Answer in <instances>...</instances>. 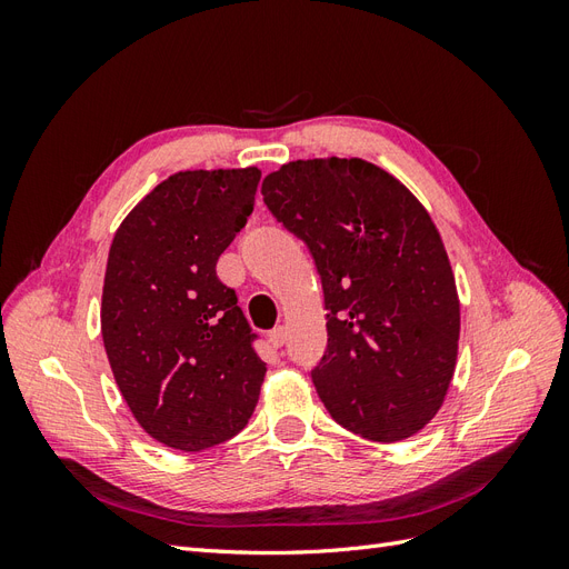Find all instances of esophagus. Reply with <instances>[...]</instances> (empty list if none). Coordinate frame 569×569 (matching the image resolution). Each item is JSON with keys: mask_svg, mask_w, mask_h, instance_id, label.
Masks as SVG:
<instances>
[{"mask_svg": "<svg viewBox=\"0 0 569 569\" xmlns=\"http://www.w3.org/2000/svg\"><path fill=\"white\" fill-rule=\"evenodd\" d=\"M270 343H272V347L274 349H280L282 347V343L287 341V327L284 325H280V327H274V330L270 332Z\"/></svg>", "mask_w": 569, "mask_h": 569, "instance_id": "1", "label": "esophagus"}]
</instances>
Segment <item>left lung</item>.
Returning a JSON list of instances; mask_svg holds the SVG:
<instances>
[{
  "instance_id": "8db88e82",
  "label": "left lung",
  "mask_w": 569,
  "mask_h": 569,
  "mask_svg": "<svg viewBox=\"0 0 569 569\" xmlns=\"http://www.w3.org/2000/svg\"><path fill=\"white\" fill-rule=\"evenodd\" d=\"M263 201L311 249L322 280L327 351L311 372L330 416L393 443L432 420L449 393L460 299L425 206L363 159L289 161Z\"/></svg>"
}]
</instances>
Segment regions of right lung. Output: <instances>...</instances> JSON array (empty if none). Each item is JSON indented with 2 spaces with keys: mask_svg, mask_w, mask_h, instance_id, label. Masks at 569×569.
<instances>
[{
  "mask_svg": "<svg viewBox=\"0 0 569 569\" xmlns=\"http://www.w3.org/2000/svg\"><path fill=\"white\" fill-rule=\"evenodd\" d=\"M261 170H180L120 222L101 291V339L123 399L144 432L203 451L242 432L266 363L220 253L253 211Z\"/></svg>",
  "mask_w": 569,
  "mask_h": 569,
  "instance_id": "1",
  "label": "right lung"
}]
</instances>
